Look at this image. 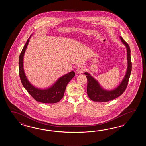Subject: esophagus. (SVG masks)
Returning a JSON list of instances; mask_svg holds the SVG:
<instances>
[{
  "label": "esophagus",
  "instance_id": "obj_1",
  "mask_svg": "<svg viewBox=\"0 0 146 146\" xmlns=\"http://www.w3.org/2000/svg\"><path fill=\"white\" fill-rule=\"evenodd\" d=\"M84 71H85V68L83 66H79V67H78V68L76 70V73L78 74H80L84 72Z\"/></svg>",
  "mask_w": 146,
  "mask_h": 146
}]
</instances>
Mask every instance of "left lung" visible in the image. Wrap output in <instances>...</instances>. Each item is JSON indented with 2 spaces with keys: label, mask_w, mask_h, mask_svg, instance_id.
<instances>
[{
  "label": "left lung",
  "mask_w": 146,
  "mask_h": 146,
  "mask_svg": "<svg viewBox=\"0 0 146 146\" xmlns=\"http://www.w3.org/2000/svg\"><path fill=\"white\" fill-rule=\"evenodd\" d=\"M119 38L122 43L126 46L127 50V67L126 74L121 82L117 87L113 90H108L102 88L98 80H96V79L93 78L89 72H84L88 80L87 94L90 99L93 101L107 102L115 99L121 95L126 89L130 77L132 66L130 57V47L121 36H119Z\"/></svg>",
  "instance_id": "1"
}]
</instances>
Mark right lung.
I'll use <instances>...</instances> for the list:
<instances>
[{
    "label": "right lung",
    "mask_w": 146,
    "mask_h": 146,
    "mask_svg": "<svg viewBox=\"0 0 146 146\" xmlns=\"http://www.w3.org/2000/svg\"><path fill=\"white\" fill-rule=\"evenodd\" d=\"M32 35L31 34L30 37L28 38L19 56V76L22 85L28 93L37 101L44 103L58 102L64 96L66 86L69 81L74 77L75 73L74 71H72L63 75L59 77L52 86L45 89H40L32 84L25 74L23 67V58L30 38Z\"/></svg>",
    "instance_id": "1"
}]
</instances>
